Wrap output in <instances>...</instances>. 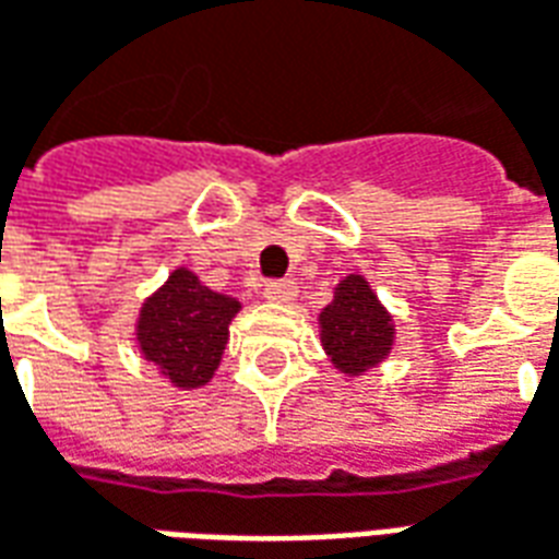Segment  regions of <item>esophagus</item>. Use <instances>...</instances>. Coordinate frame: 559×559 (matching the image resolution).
Returning a JSON list of instances; mask_svg holds the SVG:
<instances>
[{
    "instance_id": "obj_1",
    "label": "esophagus",
    "mask_w": 559,
    "mask_h": 559,
    "mask_svg": "<svg viewBox=\"0 0 559 559\" xmlns=\"http://www.w3.org/2000/svg\"><path fill=\"white\" fill-rule=\"evenodd\" d=\"M263 296H266L269 302L290 305L296 299V287H293V281H272V284H266Z\"/></svg>"
}]
</instances>
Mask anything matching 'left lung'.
Listing matches in <instances>:
<instances>
[{
	"mask_svg": "<svg viewBox=\"0 0 559 559\" xmlns=\"http://www.w3.org/2000/svg\"><path fill=\"white\" fill-rule=\"evenodd\" d=\"M320 344L341 374L359 377L386 359L395 344V323L362 275L338 281L332 302L317 317Z\"/></svg>",
	"mask_w": 559,
	"mask_h": 559,
	"instance_id": "left-lung-1",
	"label": "left lung"
}]
</instances>
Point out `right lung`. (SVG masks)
<instances>
[{"label": "right lung", "instance_id": "obj_1", "mask_svg": "<svg viewBox=\"0 0 559 559\" xmlns=\"http://www.w3.org/2000/svg\"><path fill=\"white\" fill-rule=\"evenodd\" d=\"M239 299L209 290L191 269H173L138 317V347L176 389L206 386L230 341Z\"/></svg>", "mask_w": 559, "mask_h": 559}]
</instances>
